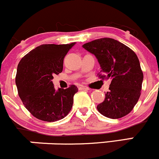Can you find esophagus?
<instances>
[{"mask_svg": "<svg viewBox=\"0 0 159 159\" xmlns=\"http://www.w3.org/2000/svg\"><path fill=\"white\" fill-rule=\"evenodd\" d=\"M79 89H85V90H89V88L87 87V86H79Z\"/></svg>", "mask_w": 159, "mask_h": 159, "instance_id": "esophagus-1", "label": "esophagus"}]
</instances>
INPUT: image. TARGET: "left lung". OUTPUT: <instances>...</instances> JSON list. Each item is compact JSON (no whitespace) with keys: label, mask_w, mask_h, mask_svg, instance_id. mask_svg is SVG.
<instances>
[{"label":"left lung","mask_w":159,"mask_h":159,"mask_svg":"<svg viewBox=\"0 0 159 159\" xmlns=\"http://www.w3.org/2000/svg\"><path fill=\"white\" fill-rule=\"evenodd\" d=\"M83 48L96 56L104 74L101 77L111 80L104 101L97 107L99 112L112 119L129 114L139 99L143 82L137 55L127 45L110 38L87 42Z\"/></svg>","instance_id":"left-lung-1"}]
</instances>
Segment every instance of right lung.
<instances>
[{"mask_svg":"<svg viewBox=\"0 0 159 159\" xmlns=\"http://www.w3.org/2000/svg\"><path fill=\"white\" fill-rule=\"evenodd\" d=\"M74 45H39L18 63L15 78L18 95L26 109L39 120H61L73 107L78 88L71 85L65 89H56L52 80L55 74L62 73L64 57Z\"/></svg>","mask_w":159,"mask_h":159,"instance_id":"1","label":"right lung"}]
</instances>
